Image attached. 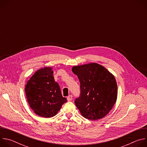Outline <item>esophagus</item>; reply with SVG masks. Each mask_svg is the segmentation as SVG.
Segmentation results:
<instances>
[{
  "instance_id": "1",
  "label": "esophagus",
  "mask_w": 147,
  "mask_h": 147,
  "mask_svg": "<svg viewBox=\"0 0 147 147\" xmlns=\"http://www.w3.org/2000/svg\"><path fill=\"white\" fill-rule=\"evenodd\" d=\"M72 95H69V96H67V100L69 101V102H70V101H71V100H72Z\"/></svg>"
}]
</instances>
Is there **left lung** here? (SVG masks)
Returning a JSON list of instances; mask_svg holds the SVG:
<instances>
[{"label": "left lung", "instance_id": "obj_1", "mask_svg": "<svg viewBox=\"0 0 147 147\" xmlns=\"http://www.w3.org/2000/svg\"><path fill=\"white\" fill-rule=\"evenodd\" d=\"M72 71L80 82V97L76 99L75 104L81 115L96 120L108 115L117 96L115 76L96 63L73 66Z\"/></svg>", "mask_w": 147, "mask_h": 147}]
</instances>
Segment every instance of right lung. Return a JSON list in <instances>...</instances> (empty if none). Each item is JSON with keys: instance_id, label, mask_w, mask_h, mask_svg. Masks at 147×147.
<instances>
[{"instance_id": "add662e5", "label": "right lung", "mask_w": 147, "mask_h": 147, "mask_svg": "<svg viewBox=\"0 0 147 147\" xmlns=\"http://www.w3.org/2000/svg\"><path fill=\"white\" fill-rule=\"evenodd\" d=\"M52 67L38 70L27 82L25 92L27 102L35 113L46 118L55 116L67 102L61 95L60 87L56 82Z\"/></svg>"}]
</instances>
